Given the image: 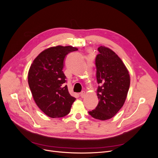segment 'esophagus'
Wrapping results in <instances>:
<instances>
[{"label": "esophagus", "instance_id": "34e87169", "mask_svg": "<svg viewBox=\"0 0 158 158\" xmlns=\"http://www.w3.org/2000/svg\"><path fill=\"white\" fill-rule=\"evenodd\" d=\"M85 95V92H84V91H82V92L80 93V96H81V98H84Z\"/></svg>", "mask_w": 158, "mask_h": 158}]
</instances>
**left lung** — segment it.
<instances>
[{
    "label": "left lung",
    "instance_id": "left-lung-1",
    "mask_svg": "<svg viewBox=\"0 0 158 158\" xmlns=\"http://www.w3.org/2000/svg\"><path fill=\"white\" fill-rule=\"evenodd\" d=\"M95 59L99 103L95 109L89 111L92 117L101 121L111 118L123 106L130 87L129 72L115 52L105 46L98 48Z\"/></svg>",
    "mask_w": 158,
    "mask_h": 158
}]
</instances>
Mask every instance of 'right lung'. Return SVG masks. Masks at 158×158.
<instances>
[{
	"mask_svg": "<svg viewBox=\"0 0 158 158\" xmlns=\"http://www.w3.org/2000/svg\"><path fill=\"white\" fill-rule=\"evenodd\" d=\"M77 50L73 46L49 47L40 52L30 66L27 80L32 96L37 107L49 117L66 116L75 101L64 85L63 69L65 56Z\"/></svg>",
	"mask_w": 158,
	"mask_h": 158,
	"instance_id": "add662e5",
	"label": "right lung"
}]
</instances>
